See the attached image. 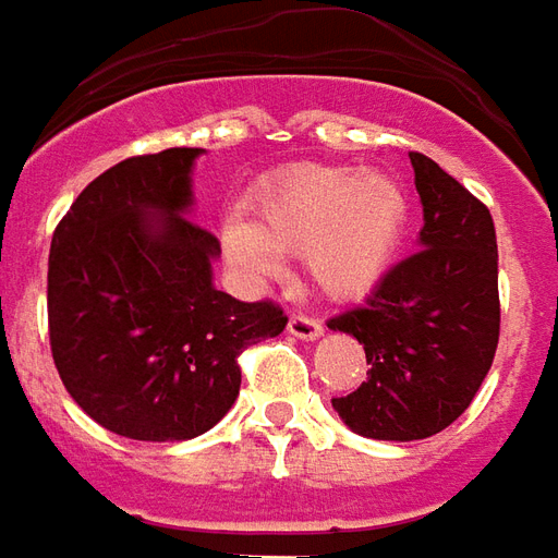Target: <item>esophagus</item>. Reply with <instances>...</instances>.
Instances as JSON below:
<instances>
[{"instance_id": "esophagus-1", "label": "esophagus", "mask_w": 558, "mask_h": 558, "mask_svg": "<svg viewBox=\"0 0 558 558\" xmlns=\"http://www.w3.org/2000/svg\"><path fill=\"white\" fill-rule=\"evenodd\" d=\"M288 332L296 336V339L303 341H315L324 336V327H320L315 318H306V315H294V318L288 320Z\"/></svg>"}]
</instances>
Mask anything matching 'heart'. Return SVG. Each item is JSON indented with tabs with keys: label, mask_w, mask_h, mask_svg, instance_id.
I'll return each instance as SVG.
<instances>
[{
	"label": "heart",
	"mask_w": 558,
	"mask_h": 558,
	"mask_svg": "<svg viewBox=\"0 0 558 558\" xmlns=\"http://www.w3.org/2000/svg\"><path fill=\"white\" fill-rule=\"evenodd\" d=\"M408 219V190L389 172L300 166L252 202V222L222 226V246L255 276L276 274L279 255H303L308 282L344 303L389 274Z\"/></svg>",
	"instance_id": "1"
}]
</instances>
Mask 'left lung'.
Listing matches in <instances>:
<instances>
[{"label": "left lung", "instance_id": "8db88e82", "mask_svg": "<svg viewBox=\"0 0 558 558\" xmlns=\"http://www.w3.org/2000/svg\"><path fill=\"white\" fill-rule=\"evenodd\" d=\"M422 231L365 306L329 320L365 348L368 380L332 398L341 422L368 440H425L449 428L490 372L499 341L496 231L470 190L425 154H410Z\"/></svg>", "mask_w": 558, "mask_h": 558}]
</instances>
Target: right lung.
<instances>
[{"label": "right lung", "instance_id": "obj_1", "mask_svg": "<svg viewBox=\"0 0 558 558\" xmlns=\"http://www.w3.org/2000/svg\"><path fill=\"white\" fill-rule=\"evenodd\" d=\"M202 148L130 157L59 222L47 270L50 348L64 389L112 434L181 442L226 416L243 348L288 318L214 284L219 240L195 226Z\"/></svg>", "mask_w": 558, "mask_h": 558}]
</instances>
